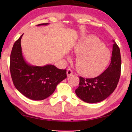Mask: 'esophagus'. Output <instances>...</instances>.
Here are the masks:
<instances>
[{"label": "esophagus", "instance_id": "obj_1", "mask_svg": "<svg viewBox=\"0 0 132 132\" xmlns=\"http://www.w3.org/2000/svg\"><path fill=\"white\" fill-rule=\"evenodd\" d=\"M72 74H73V72H72L71 69H68V70H67V75H68V77H70L71 75H72Z\"/></svg>", "mask_w": 132, "mask_h": 132}]
</instances>
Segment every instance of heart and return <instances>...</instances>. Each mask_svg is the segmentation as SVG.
I'll return each mask as SVG.
<instances>
[{"label": "heart", "instance_id": "b5f03b06", "mask_svg": "<svg viewBox=\"0 0 132 132\" xmlns=\"http://www.w3.org/2000/svg\"><path fill=\"white\" fill-rule=\"evenodd\" d=\"M72 51L77 54L75 64L78 71L88 77H97L102 73L111 58L109 50L94 35L80 37ZM67 58L70 57L68 55Z\"/></svg>", "mask_w": 132, "mask_h": 132}]
</instances>
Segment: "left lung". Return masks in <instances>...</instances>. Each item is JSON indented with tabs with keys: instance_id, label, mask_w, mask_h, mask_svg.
<instances>
[{
	"instance_id": "obj_1",
	"label": "left lung",
	"mask_w": 132,
	"mask_h": 132,
	"mask_svg": "<svg viewBox=\"0 0 132 132\" xmlns=\"http://www.w3.org/2000/svg\"><path fill=\"white\" fill-rule=\"evenodd\" d=\"M111 62L99 76L94 78L79 77V86L75 90L77 96L85 102L96 103L105 100L116 88L121 73V60L119 46L113 40Z\"/></svg>"
}]
</instances>
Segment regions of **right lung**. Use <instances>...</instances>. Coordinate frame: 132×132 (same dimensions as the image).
<instances>
[{
	"mask_svg": "<svg viewBox=\"0 0 132 132\" xmlns=\"http://www.w3.org/2000/svg\"><path fill=\"white\" fill-rule=\"evenodd\" d=\"M49 23L37 26H47ZM14 44L10 55V72L16 89L25 96L33 100H42L54 92L58 84L67 78L66 70L58 69L53 64L33 66L23 57L21 40Z\"/></svg>",
	"mask_w": 132,
	"mask_h": 132,
	"instance_id": "add662e5",
	"label": "right lung"
}]
</instances>
